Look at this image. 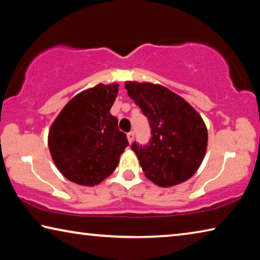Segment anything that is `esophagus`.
I'll return each instance as SVG.
<instances>
[{
    "mask_svg": "<svg viewBox=\"0 0 260 260\" xmlns=\"http://www.w3.org/2000/svg\"><path fill=\"white\" fill-rule=\"evenodd\" d=\"M127 140H128L129 144L133 142V140H134V133H133V132H129V133H127Z\"/></svg>",
    "mask_w": 260,
    "mask_h": 260,
    "instance_id": "1",
    "label": "esophagus"
}]
</instances>
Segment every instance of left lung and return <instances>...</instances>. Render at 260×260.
I'll use <instances>...</instances> for the list:
<instances>
[{"label": "left lung", "instance_id": "obj_1", "mask_svg": "<svg viewBox=\"0 0 260 260\" xmlns=\"http://www.w3.org/2000/svg\"><path fill=\"white\" fill-rule=\"evenodd\" d=\"M125 88L151 127L148 146L132 144L144 175L162 188L190 179L208 148V128L201 114L181 96L158 83L126 81Z\"/></svg>", "mask_w": 260, "mask_h": 260}]
</instances>
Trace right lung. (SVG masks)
<instances>
[{"label": "right lung", "instance_id": "1", "mask_svg": "<svg viewBox=\"0 0 260 260\" xmlns=\"http://www.w3.org/2000/svg\"><path fill=\"white\" fill-rule=\"evenodd\" d=\"M119 83H99L77 94L61 109L48 133V147L59 172L70 181L98 186L119 164L128 146L110 113Z\"/></svg>", "mask_w": 260, "mask_h": 260}]
</instances>
